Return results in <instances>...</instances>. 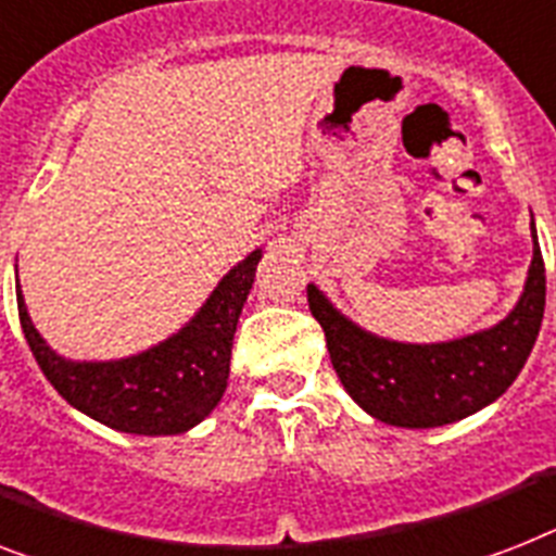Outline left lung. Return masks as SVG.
I'll list each match as a JSON object with an SVG mask.
<instances>
[{"mask_svg": "<svg viewBox=\"0 0 556 556\" xmlns=\"http://www.w3.org/2000/svg\"><path fill=\"white\" fill-rule=\"evenodd\" d=\"M534 256L520 300L491 328L448 342H396L365 331L314 282L311 314L323 325L331 365L356 405L396 428L466 419L508 391L534 349L545 311V265L531 216Z\"/></svg>", "mask_w": 556, "mask_h": 556, "instance_id": "8db88e82", "label": "left lung"}]
</instances>
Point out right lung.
<instances>
[{
    "label": "right lung",
    "instance_id": "1",
    "mask_svg": "<svg viewBox=\"0 0 556 556\" xmlns=\"http://www.w3.org/2000/svg\"><path fill=\"white\" fill-rule=\"evenodd\" d=\"M260 260L263 248L219 279L191 323L142 354L105 363L56 354L30 323L16 279L22 331L48 382L76 410L122 434H185L219 405L228 388L233 333Z\"/></svg>",
    "mask_w": 556,
    "mask_h": 556
}]
</instances>
